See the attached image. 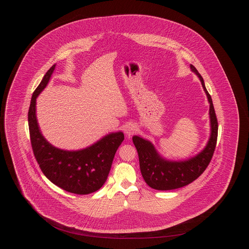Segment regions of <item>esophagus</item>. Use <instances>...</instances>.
Here are the masks:
<instances>
[{
    "mask_svg": "<svg viewBox=\"0 0 249 249\" xmlns=\"http://www.w3.org/2000/svg\"><path fill=\"white\" fill-rule=\"evenodd\" d=\"M135 131H136V126H134L133 124H129V125L126 127V129H125V133H126L127 136L132 135Z\"/></svg>",
    "mask_w": 249,
    "mask_h": 249,
    "instance_id": "obj_1",
    "label": "esophagus"
}]
</instances>
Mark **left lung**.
I'll use <instances>...</instances> for the list:
<instances>
[{
  "label": "left lung",
  "instance_id": "obj_1",
  "mask_svg": "<svg viewBox=\"0 0 249 249\" xmlns=\"http://www.w3.org/2000/svg\"><path fill=\"white\" fill-rule=\"evenodd\" d=\"M190 67L201 81L202 87L210 104V139L204 149L196 156L184 161H171L161 157L156 151L154 145L149 141L142 139L140 136H133L132 141L138 152L142 178L149 187L155 190H175L192 183L203 174L213 157L217 139L218 126L212 98L205 87L204 80L200 73L194 65L191 64Z\"/></svg>",
  "mask_w": 249,
  "mask_h": 249
}]
</instances>
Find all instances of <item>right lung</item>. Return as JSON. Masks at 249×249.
I'll return each instance as SVG.
<instances>
[{
    "label": "right lung",
    "instance_id": "add662e5",
    "mask_svg": "<svg viewBox=\"0 0 249 249\" xmlns=\"http://www.w3.org/2000/svg\"><path fill=\"white\" fill-rule=\"evenodd\" d=\"M55 69L53 65L37 86L31 101L28 120L32 147L36 161L51 182L69 193L88 195L106 183L123 132L109 133L94 144L80 150H64L52 145L42 135L36 119V98L48 85Z\"/></svg>",
    "mask_w": 249,
    "mask_h": 249
}]
</instances>
